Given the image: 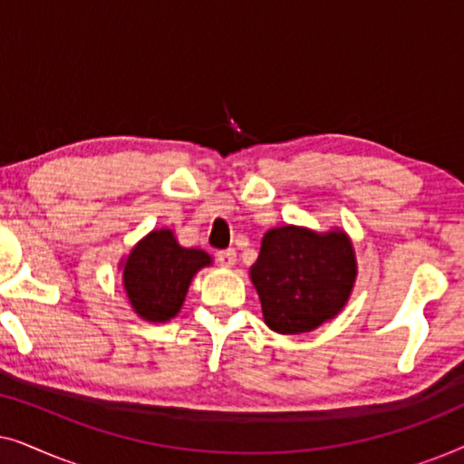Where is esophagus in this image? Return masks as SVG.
Returning <instances> with one entry per match:
<instances>
[{
  "label": "esophagus",
  "instance_id": "obj_1",
  "mask_svg": "<svg viewBox=\"0 0 464 464\" xmlns=\"http://www.w3.org/2000/svg\"><path fill=\"white\" fill-rule=\"evenodd\" d=\"M218 262L221 266H226V268H232V266L237 264V251H234V249L218 251Z\"/></svg>",
  "mask_w": 464,
  "mask_h": 464
}]
</instances>
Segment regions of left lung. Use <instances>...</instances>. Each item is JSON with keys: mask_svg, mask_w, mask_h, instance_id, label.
<instances>
[{"mask_svg": "<svg viewBox=\"0 0 464 464\" xmlns=\"http://www.w3.org/2000/svg\"><path fill=\"white\" fill-rule=\"evenodd\" d=\"M272 332H313L346 306L357 278V259L344 230L314 232L300 226L264 234L249 270Z\"/></svg>", "mask_w": 464, "mask_h": 464, "instance_id": "left-lung-1", "label": "left lung"}]
</instances>
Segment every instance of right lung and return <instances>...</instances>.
I'll list each match as a JSON object with an SVG mask.
<instances>
[{
	"label": "right lung",
	"instance_id": "add662e5",
	"mask_svg": "<svg viewBox=\"0 0 464 464\" xmlns=\"http://www.w3.org/2000/svg\"><path fill=\"white\" fill-rule=\"evenodd\" d=\"M211 264L207 251L181 246L162 227L139 240L120 266L132 310L150 323H167L181 310L196 272Z\"/></svg>",
	"mask_w": 464,
	"mask_h": 464
}]
</instances>
